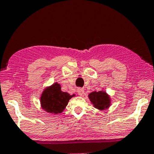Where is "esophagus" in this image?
Listing matches in <instances>:
<instances>
[{
  "label": "esophagus",
  "mask_w": 154,
  "mask_h": 154,
  "mask_svg": "<svg viewBox=\"0 0 154 154\" xmlns=\"http://www.w3.org/2000/svg\"><path fill=\"white\" fill-rule=\"evenodd\" d=\"M84 89L83 88H79L78 89H77V93H78V94L79 95H82L84 94Z\"/></svg>",
  "instance_id": "obj_1"
}]
</instances>
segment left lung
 I'll return each instance as SVG.
<instances>
[{
    "mask_svg": "<svg viewBox=\"0 0 154 154\" xmlns=\"http://www.w3.org/2000/svg\"><path fill=\"white\" fill-rule=\"evenodd\" d=\"M89 99L95 108L99 110H104L110 106L111 99L109 95L104 91H94L88 95Z\"/></svg>",
    "mask_w": 154,
    "mask_h": 154,
    "instance_id": "obj_1",
    "label": "left lung"
}]
</instances>
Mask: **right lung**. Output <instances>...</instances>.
<instances>
[{
    "label": "right lung",
    "instance_id": "add662e5",
    "mask_svg": "<svg viewBox=\"0 0 154 154\" xmlns=\"http://www.w3.org/2000/svg\"><path fill=\"white\" fill-rule=\"evenodd\" d=\"M75 95L61 91V85L56 82L44 90L40 97V103L43 109L47 112L60 114L64 110L69 99Z\"/></svg>",
    "mask_w": 154,
    "mask_h": 154
}]
</instances>
